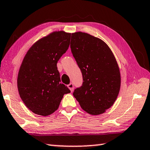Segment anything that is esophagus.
I'll return each instance as SVG.
<instances>
[{
    "label": "esophagus",
    "mask_w": 150,
    "mask_h": 150,
    "mask_svg": "<svg viewBox=\"0 0 150 150\" xmlns=\"http://www.w3.org/2000/svg\"><path fill=\"white\" fill-rule=\"evenodd\" d=\"M68 87L70 90L71 92L73 91V90H74V84H72V83H70V84H68Z\"/></svg>",
    "instance_id": "1"
}]
</instances>
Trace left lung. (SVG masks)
Returning a JSON list of instances; mask_svg holds the SVG:
<instances>
[{
	"label": "left lung",
	"mask_w": 150,
	"mask_h": 150,
	"mask_svg": "<svg viewBox=\"0 0 150 150\" xmlns=\"http://www.w3.org/2000/svg\"><path fill=\"white\" fill-rule=\"evenodd\" d=\"M70 48L83 78L82 85L73 96L88 114H103L120 92L121 78L116 58L104 41L82 32L72 34Z\"/></svg>",
	"instance_id": "left-lung-1"
}]
</instances>
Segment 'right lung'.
<instances>
[{
  "label": "right lung",
  "mask_w": 150,
  "mask_h": 150,
  "mask_svg": "<svg viewBox=\"0 0 150 150\" xmlns=\"http://www.w3.org/2000/svg\"><path fill=\"white\" fill-rule=\"evenodd\" d=\"M70 33L54 32L36 42L20 67L17 86L22 100L34 114L46 116L58 108L70 92L61 83L57 62L70 45Z\"/></svg>",
  "instance_id": "obj_1"
}]
</instances>
